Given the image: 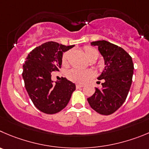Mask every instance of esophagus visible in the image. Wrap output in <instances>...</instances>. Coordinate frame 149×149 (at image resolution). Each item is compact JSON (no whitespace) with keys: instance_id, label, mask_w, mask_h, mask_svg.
<instances>
[{"instance_id":"esophagus-1","label":"esophagus","mask_w":149,"mask_h":149,"mask_svg":"<svg viewBox=\"0 0 149 149\" xmlns=\"http://www.w3.org/2000/svg\"><path fill=\"white\" fill-rule=\"evenodd\" d=\"M82 87H83V85H80V84L76 85V88H80Z\"/></svg>"}]
</instances>
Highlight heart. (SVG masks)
<instances>
[{
    "instance_id": "obj_1",
    "label": "heart",
    "mask_w": 149,
    "mask_h": 149,
    "mask_svg": "<svg viewBox=\"0 0 149 149\" xmlns=\"http://www.w3.org/2000/svg\"><path fill=\"white\" fill-rule=\"evenodd\" d=\"M83 52H84L85 56H86L89 61L93 60V59H97L98 58L99 53L98 51L93 47L89 46H86L83 47ZM69 51L63 52L62 56V63L63 65L67 64L68 60H69ZM66 77L71 81L74 83H78V84H83L86 83L87 80L93 77V72L90 69L87 70H81L78 69H69L66 72Z\"/></svg>"
}]
</instances>
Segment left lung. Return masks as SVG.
<instances>
[{
    "instance_id": "left-lung-1",
    "label": "left lung",
    "mask_w": 149,
    "mask_h": 149,
    "mask_svg": "<svg viewBox=\"0 0 149 149\" xmlns=\"http://www.w3.org/2000/svg\"><path fill=\"white\" fill-rule=\"evenodd\" d=\"M91 45L98 46L105 66L98 77L102 80V87L95 88V93L87 100L93 110L107 116L125 102L132 81L134 65L131 56L117 45L104 40L93 42Z\"/></svg>"
}]
</instances>
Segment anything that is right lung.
<instances>
[{
	"label": "right lung",
	"instance_id": "add662e5",
	"mask_svg": "<svg viewBox=\"0 0 149 149\" xmlns=\"http://www.w3.org/2000/svg\"><path fill=\"white\" fill-rule=\"evenodd\" d=\"M74 45L65 46L48 42L36 47L28 55L22 66V77L31 101L37 109L47 114L63 110L75 90V84L62 77L52 83L51 72H59L63 52Z\"/></svg>",
	"mask_w": 149,
	"mask_h": 149
}]
</instances>
